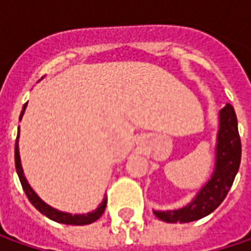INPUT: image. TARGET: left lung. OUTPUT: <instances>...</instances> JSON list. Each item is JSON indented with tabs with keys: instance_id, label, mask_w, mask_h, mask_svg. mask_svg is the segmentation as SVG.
Here are the masks:
<instances>
[{
	"instance_id": "8db88e82",
	"label": "left lung",
	"mask_w": 251,
	"mask_h": 251,
	"mask_svg": "<svg viewBox=\"0 0 251 251\" xmlns=\"http://www.w3.org/2000/svg\"><path fill=\"white\" fill-rule=\"evenodd\" d=\"M242 143L237 130V118L233 106L226 104L219 111V130L216 137L215 170L211 178L195 198L185 206L174 211H153L160 221L169 224H187L202 219L213 212L226 198L239 171Z\"/></svg>"
}]
</instances>
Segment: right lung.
I'll return each instance as SVG.
<instances>
[{
	"label": "right lung",
	"instance_id": "obj_1",
	"mask_svg": "<svg viewBox=\"0 0 251 251\" xmlns=\"http://www.w3.org/2000/svg\"><path fill=\"white\" fill-rule=\"evenodd\" d=\"M26 105L27 102L24 105V108H22V112H21V116H19V121L22 119V115H24V112H25ZM18 139H19V130H18L17 143H15V167H17L18 177H19V181H21V184H22V188H24L25 194H26L27 200L30 201V203L38 209L39 212L43 213V215H46L49 219L54 221V222H59V224H64V225H90V224H93V222H95L97 219H100V218H101V215H102L105 211V206H106V198H104V201L101 202V205H100L95 211H93V212H88V213H82V215H80V213L73 215V213L61 212V211H57V209L51 208V206L48 205L46 202L42 201L38 195H36V192L30 188V185L27 184L26 178H25V176H24V170H22V164H21V157H19Z\"/></svg>",
	"mask_w": 251,
	"mask_h": 251
}]
</instances>
